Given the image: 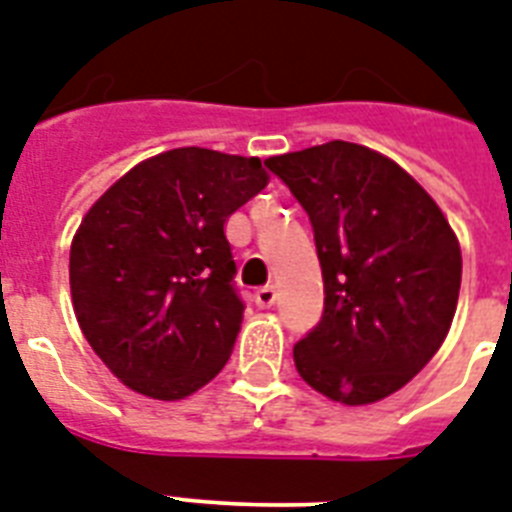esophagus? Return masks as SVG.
<instances>
[{
  "instance_id": "1",
  "label": "esophagus",
  "mask_w": 512,
  "mask_h": 512,
  "mask_svg": "<svg viewBox=\"0 0 512 512\" xmlns=\"http://www.w3.org/2000/svg\"><path fill=\"white\" fill-rule=\"evenodd\" d=\"M255 305L260 307V310H268V307L276 305V289H273V286H263V289H257Z\"/></svg>"
}]
</instances>
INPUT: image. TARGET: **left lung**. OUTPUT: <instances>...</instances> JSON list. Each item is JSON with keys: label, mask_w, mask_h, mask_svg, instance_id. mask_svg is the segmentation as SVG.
Wrapping results in <instances>:
<instances>
[{"label": "left lung", "mask_w": 512, "mask_h": 512, "mask_svg": "<svg viewBox=\"0 0 512 512\" xmlns=\"http://www.w3.org/2000/svg\"><path fill=\"white\" fill-rule=\"evenodd\" d=\"M310 215L323 318L294 347L315 392L371 405L423 371L447 339L460 242L431 194L386 155L328 141L265 160Z\"/></svg>", "instance_id": "8db88e82"}]
</instances>
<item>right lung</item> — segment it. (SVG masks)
I'll return each instance as SVG.
<instances>
[{"label": "right lung", "instance_id": "add662e5", "mask_svg": "<svg viewBox=\"0 0 512 512\" xmlns=\"http://www.w3.org/2000/svg\"><path fill=\"white\" fill-rule=\"evenodd\" d=\"M268 178L260 157L178 147L134 165L83 215L70 244L73 310L128 389L184 400L228 363L244 305L223 226Z\"/></svg>", "mask_w": 512, "mask_h": 512}]
</instances>
